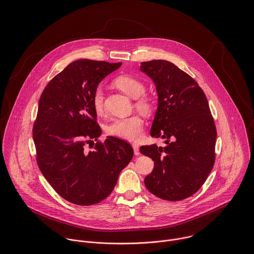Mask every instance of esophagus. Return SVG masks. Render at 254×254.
I'll return each mask as SVG.
<instances>
[{
  "instance_id": "obj_1",
  "label": "esophagus",
  "mask_w": 254,
  "mask_h": 254,
  "mask_svg": "<svg viewBox=\"0 0 254 254\" xmlns=\"http://www.w3.org/2000/svg\"><path fill=\"white\" fill-rule=\"evenodd\" d=\"M132 146H133V149H134V153L136 154V155H139L140 154V149H139V145L138 144H132Z\"/></svg>"
}]
</instances>
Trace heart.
<instances>
[{
    "mask_svg": "<svg viewBox=\"0 0 254 254\" xmlns=\"http://www.w3.org/2000/svg\"><path fill=\"white\" fill-rule=\"evenodd\" d=\"M114 85L132 99H137L135 106L145 115L152 113L154 105L152 100L144 95L145 85L138 79L131 76H120L114 81ZM93 107L98 113L104 110V92L101 87L97 88L93 95ZM144 120L140 115H132L126 118L114 119L107 128L109 136L125 139L128 141H137L143 134Z\"/></svg>",
    "mask_w": 254,
    "mask_h": 254,
    "instance_id": "heart-1",
    "label": "heart"
}]
</instances>
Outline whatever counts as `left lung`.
Instances as JSON below:
<instances>
[{
  "label": "left lung",
  "instance_id": "8db88e82",
  "mask_svg": "<svg viewBox=\"0 0 254 254\" xmlns=\"http://www.w3.org/2000/svg\"><path fill=\"white\" fill-rule=\"evenodd\" d=\"M141 64L158 96L150 136L167 144L141 146V153L154 161L145 187L162 199L182 200L200 189L213 168L215 123L205 94L189 74L162 60Z\"/></svg>",
  "mask_w": 254,
  "mask_h": 254
}]
</instances>
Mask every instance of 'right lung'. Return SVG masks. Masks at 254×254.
<instances>
[{
  "label": "right lung",
  "mask_w": 254,
  "mask_h": 254,
  "mask_svg": "<svg viewBox=\"0 0 254 254\" xmlns=\"http://www.w3.org/2000/svg\"><path fill=\"white\" fill-rule=\"evenodd\" d=\"M121 63L79 60L56 75L44 89L33 125L37 164L54 190L77 205L96 204L113 190L133 147L115 137L86 144L102 134L93 107L101 81Z\"/></svg>",
  "instance_id": "right-lung-1"
}]
</instances>
